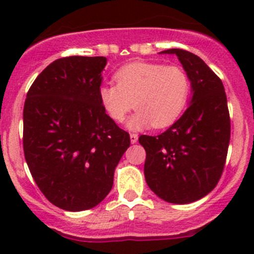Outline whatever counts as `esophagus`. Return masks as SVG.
I'll return each instance as SVG.
<instances>
[{
	"label": "esophagus",
	"instance_id": "esophagus-1",
	"mask_svg": "<svg viewBox=\"0 0 254 254\" xmlns=\"http://www.w3.org/2000/svg\"><path fill=\"white\" fill-rule=\"evenodd\" d=\"M137 139H139V136H137V134H130V141H131V143H136L137 142Z\"/></svg>",
	"mask_w": 254,
	"mask_h": 254
}]
</instances>
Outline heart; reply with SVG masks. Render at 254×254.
Masks as SVG:
<instances>
[{"mask_svg":"<svg viewBox=\"0 0 254 254\" xmlns=\"http://www.w3.org/2000/svg\"><path fill=\"white\" fill-rule=\"evenodd\" d=\"M115 84L99 88V101L114 122L123 123L127 113V127L141 130L166 127L182 115L190 96V78L183 67L161 63H131L115 72Z\"/></svg>","mask_w":254,"mask_h":254,"instance_id":"1","label":"heart"}]
</instances>
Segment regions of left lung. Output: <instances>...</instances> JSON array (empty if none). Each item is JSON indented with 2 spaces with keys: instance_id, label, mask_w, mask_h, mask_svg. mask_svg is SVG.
Returning a JSON list of instances; mask_svg holds the SVG:
<instances>
[{
  "instance_id": "left-lung-1",
  "label": "left lung",
  "mask_w": 254,
  "mask_h": 254,
  "mask_svg": "<svg viewBox=\"0 0 254 254\" xmlns=\"http://www.w3.org/2000/svg\"><path fill=\"white\" fill-rule=\"evenodd\" d=\"M175 54L190 78L193 98L181 118L157 136L141 135L143 173L151 190L173 204H188L209 194L224 172L231 122L221 79L199 56Z\"/></svg>"
}]
</instances>
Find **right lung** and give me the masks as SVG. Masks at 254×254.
I'll return each instance as SVG.
<instances>
[{"mask_svg":"<svg viewBox=\"0 0 254 254\" xmlns=\"http://www.w3.org/2000/svg\"><path fill=\"white\" fill-rule=\"evenodd\" d=\"M104 56H67L35 78L23 109V150L33 179L60 209L82 211L111 191L130 136L99 101Z\"/></svg>","mask_w":254,"mask_h":254,"instance_id":"1","label":"right lung"}]
</instances>
